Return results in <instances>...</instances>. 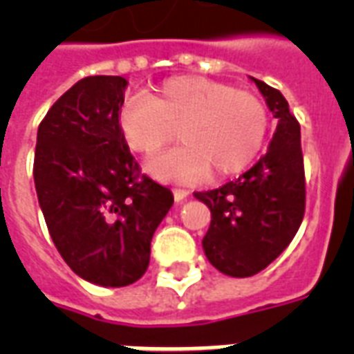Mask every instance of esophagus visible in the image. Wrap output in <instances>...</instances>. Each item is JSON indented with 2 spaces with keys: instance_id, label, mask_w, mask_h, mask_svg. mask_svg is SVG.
Instances as JSON below:
<instances>
[{
  "instance_id": "34e87169",
  "label": "esophagus",
  "mask_w": 354,
  "mask_h": 354,
  "mask_svg": "<svg viewBox=\"0 0 354 354\" xmlns=\"http://www.w3.org/2000/svg\"><path fill=\"white\" fill-rule=\"evenodd\" d=\"M172 194H174V200H176V202H183V200L189 196V191L187 189H174Z\"/></svg>"
}]
</instances>
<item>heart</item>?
I'll list each match as a JSON object with an SVG mask.
<instances>
[{
  "mask_svg": "<svg viewBox=\"0 0 354 354\" xmlns=\"http://www.w3.org/2000/svg\"><path fill=\"white\" fill-rule=\"evenodd\" d=\"M128 147L152 158L178 138L182 147L161 156L150 171L163 180H196L244 171L263 149L268 108L259 95L204 79L174 77L150 95L130 97L119 113Z\"/></svg>",
  "mask_w": 354,
  "mask_h": 354,
  "instance_id": "b5f03b06",
  "label": "heart"
}]
</instances>
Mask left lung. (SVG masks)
Returning a JSON list of instances; mask_svg holds the SVG:
<instances>
[{
	"instance_id": "1",
	"label": "left lung",
	"mask_w": 354,
	"mask_h": 354,
	"mask_svg": "<svg viewBox=\"0 0 354 354\" xmlns=\"http://www.w3.org/2000/svg\"><path fill=\"white\" fill-rule=\"evenodd\" d=\"M277 119L266 154L213 191L194 193L211 211L202 246L209 263L232 277L259 274L292 242L305 215V167L299 122L279 90L252 79Z\"/></svg>"
}]
</instances>
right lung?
I'll return each mask as SVG.
<instances>
[{
	"mask_svg": "<svg viewBox=\"0 0 354 354\" xmlns=\"http://www.w3.org/2000/svg\"><path fill=\"white\" fill-rule=\"evenodd\" d=\"M127 84L112 75L79 80L36 138L32 174L49 235L75 274L101 286L132 285L147 272L152 235L174 204L122 138Z\"/></svg>",
	"mask_w": 354,
	"mask_h": 354,
	"instance_id": "add662e5",
	"label": "right lung"
}]
</instances>
